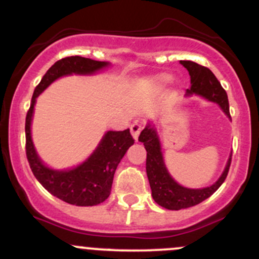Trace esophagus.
<instances>
[{
  "label": "esophagus",
  "mask_w": 259,
  "mask_h": 259,
  "mask_svg": "<svg viewBox=\"0 0 259 259\" xmlns=\"http://www.w3.org/2000/svg\"><path fill=\"white\" fill-rule=\"evenodd\" d=\"M142 129H143V124H140L139 121H134L132 125H130V132H132V135L134 137L135 140H138V137H139Z\"/></svg>",
  "instance_id": "34e87169"
}]
</instances>
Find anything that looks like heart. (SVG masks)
Wrapping results in <instances>:
<instances>
[{
	"label": "heart",
	"mask_w": 259,
	"mask_h": 259,
	"mask_svg": "<svg viewBox=\"0 0 259 259\" xmlns=\"http://www.w3.org/2000/svg\"><path fill=\"white\" fill-rule=\"evenodd\" d=\"M170 79H172V77H170L169 74L162 73V74H158L157 77H154L153 81H154L157 84H167L168 82H170Z\"/></svg>",
	"instance_id": "b5f03b06"
}]
</instances>
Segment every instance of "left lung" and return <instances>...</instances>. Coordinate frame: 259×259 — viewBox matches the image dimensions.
<instances>
[{
  "mask_svg": "<svg viewBox=\"0 0 259 259\" xmlns=\"http://www.w3.org/2000/svg\"><path fill=\"white\" fill-rule=\"evenodd\" d=\"M180 63L187 69L191 77V87L186 92V96L196 95V96L204 97L207 101L215 102L230 119L228 95L214 73L206 67L200 66L191 60H181ZM139 142L144 143L145 150H147V164L145 165H147L148 180L152 188V196L154 201L164 209L181 210L200 204L211 196L223 185L229 172L232 154L228 159L224 172L214 185L204 188L183 187L178 185L168 173L164 160H163L159 138H158L157 130L152 124H148L140 133Z\"/></svg>",
  "mask_w": 259,
  "mask_h": 259,
  "instance_id": "left-lung-1",
  "label": "left lung"
}]
</instances>
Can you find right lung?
Instances as JSON below:
<instances>
[{
  "label": "right lung",
  "mask_w": 259,
  "mask_h": 259,
  "mask_svg": "<svg viewBox=\"0 0 259 259\" xmlns=\"http://www.w3.org/2000/svg\"><path fill=\"white\" fill-rule=\"evenodd\" d=\"M109 66L107 62L90 58L67 57L58 60L50 67L35 87L30 109L25 121L26 134V157L32 173L42 185L58 199L76 206H94L104 202L111 192L115 170L129 147L134 144L130 130L107 132L95 152L76 168L64 170L47 167L37 155L31 139V120L37 96L55 79L69 74H94Z\"/></svg>",
  "instance_id": "right-lung-1"
}]
</instances>
